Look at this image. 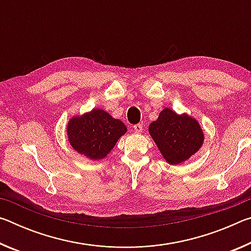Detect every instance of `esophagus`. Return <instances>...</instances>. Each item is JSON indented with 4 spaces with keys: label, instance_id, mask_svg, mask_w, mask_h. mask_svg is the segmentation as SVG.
<instances>
[{
    "label": "esophagus",
    "instance_id": "34e87169",
    "mask_svg": "<svg viewBox=\"0 0 251 251\" xmlns=\"http://www.w3.org/2000/svg\"><path fill=\"white\" fill-rule=\"evenodd\" d=\"M134 130H135V133L141 134L142 131H143V125H142V124H136V125H134Z\"/></svg>",
    "mask_w": 251,
    "mask_h": 251
}]
</instances>
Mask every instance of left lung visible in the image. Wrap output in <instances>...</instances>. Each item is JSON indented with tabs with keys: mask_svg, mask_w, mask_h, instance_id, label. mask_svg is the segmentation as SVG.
I'll return each instance as SVG.
<instances>
[{
	"mask_svg": "<svg viewBox=\"0 0 251 251\" xmlns=\"http://www.w3.org/2000/svg\"><path fill=\"white\" fill-rule=\"evenodd\" d=\"M150 133L169 164L188 159L201 148L203 134L198 123L186 115L179 116L165 108L158 120L150 125Z\"/></svg>",
	"mask_w": 251,
	"mask_h": 251,
	"instance_id": "left-lung-1",
	"label": "left lung"
}]
</instances>
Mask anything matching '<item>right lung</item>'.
I'll return each mask as SVG.
<instances>
[{"label": "right lung", "mask_w": 251, "mask_h": 251, "mask_svg": "<svg viewBox=\"0 0 251 251\" xmlns=\"http://www.w3.org/2000/svg\"><path fill=\"white\" fill-rule=\"evenodd\" d=\"M67 133L74 150L93 159H100L126 133V126L104 110L93 109L82 117L73 118L69 123Z\"/></svg>", "instance_id": "add662e5"}]
</instances>
